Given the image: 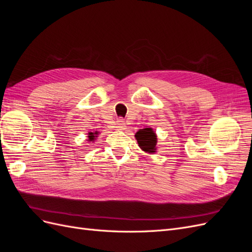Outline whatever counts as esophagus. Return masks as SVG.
<instances>
[{"label":"esophagus","mask_w":252,"mask_h":252,"mask_svg":"<svg viewBox=\"0 0 252 252\" xmlns=\"http://www.w3.org/2000/svg\"><path fill=\"white\" fill-rule=\"evenodd\" d=\"M125 126H126V124H125V121H124V119L119 118V119L117 120L116 127H117V128H119V129H125Z\"/></svg>","instance_id":"34e87169"}]
</instances>
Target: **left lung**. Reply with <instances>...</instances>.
<instances>
[{
	"label": "left lung",
	"mask_w": 252,
	"mask_h": 252,
	"mask_svg": "<svg viewBox=\"0 0 252 252\" xmlns=\"http://www.w3.org/2000/svg\"><path fill=\"white\" fill-rule=\"evenodd\" d=\"M135 139L138 141L139 146L149 154L156 152L157 135L151 128H144L135 133Z\"/></svg>",
	"instance_id": "left-lung-1"
}]
</instances>
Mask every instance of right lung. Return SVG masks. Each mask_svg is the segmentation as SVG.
Instances as JSON below:
<instances>
[{"label":"right lung","instance_id":"right-lung-1","mask_svg":"<svg viewBox=\"0 0 252 252\" xmlns=\"http://www.w3.org/2000/svg\"><path fill=\"white\" fill-rule=\"evenodd\" d=\"M88 134H89V135H88V139H89L88 141H90V142H91V141H94V139L96 138L95 135L97 134V132H89Z\"/></svg>","mask_w":252,"mask_h":252}]
</instances>
